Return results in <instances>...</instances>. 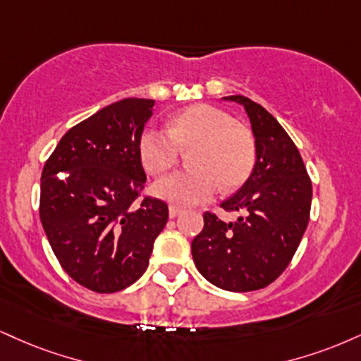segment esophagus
Masks as SVG:
<instances>
[{
    "label": "esophagus",
    "mask_w": 361,
    "mask_h": 361,
    "mask_svg": "<svg viewBox=\"0 0 361 361\" xmlns=\"http://www.w3.org/2000/svg\"><path fill=\"white\" fill-rule=\"evenodd\" d=\"M181 208L176 207V205H169V219H175V216L180 215Z\"/></svg>",
    "instance_id": "esophagus-1"
}]
</instances>
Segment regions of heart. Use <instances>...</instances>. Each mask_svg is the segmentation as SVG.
Listing matches in <instances>:
<instances>
[{
    "instance_id": "b5f03b06",
    "label": "heart",
    "mask_w": 361,
    "mask_h": 361,
    "mask_svg": "<svg viewBox=\"0 0 361 361\" xmlns=\"http://www.w3.org/2000/svg\"><path fill=\"white\" fill-rule=\"evenodd\" d=\"M137 149L142 166L153 175L175 166L181 151H193V169L164 176L153 188L159 198L180 207L207 202L220 186L233 190L244 185L257 158L250 129L208 104L180 111L168 121V129H145Z\"/></svg>"
}]
</instances>
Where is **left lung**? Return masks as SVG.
<instances>
[{"mask_svg":"<svg viewBox=\"0 0 361 361\" xmlns=\"http://www.w3.org/2000/svg\"><path fill=\"white\" fill-rule=\"evenodd\" d=\"M224 99L245 107L257 161L244 186L220 205L244 215L227 224L205 212L192 255L216 288L247 293L266 288L290 264L310 222L312 185L298 146L274 116L244 95Z\"/></svg>","mask_w":361,"mask_h":361,"instance_id":"8db88e82","label":"left lung"}]
</instances>
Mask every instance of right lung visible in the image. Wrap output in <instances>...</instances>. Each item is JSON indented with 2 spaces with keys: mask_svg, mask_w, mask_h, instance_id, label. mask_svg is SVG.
<instances>
[{
  "mask_svg": "<svg viewBox=\"0 0 361 361\" xmlns=\"http://www.w3.org/2000/svg\"><path fill=\"white\" fill-rule=\"evenodd\" d=\"M153 99L129 97L68 129L45 161L40 220L60 266L94 293L145 274L168 205L145 195L137 142Z\"/></svg>",
  "mask_w": 361,
  "mask_h": 361,
  "instance_id": "obj_1",
  "label": "right lung"
}]
</instances>
